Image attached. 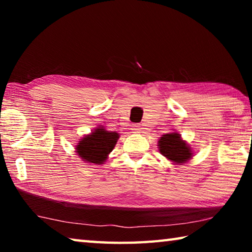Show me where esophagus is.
<instances>
[{"mask_svg":"<svg viewBox=\"0 0 252 252\" xmlns=\"http://www.w3.org/2000/svg\"><path fill=\"white\" fill-rule=\"evenodd\" d=\"M133 132L134 133H142L143 132L142 126H133Z\"/></svg>","mask_w":252,"mask_h":252,"instance_id":"obj_1","label":"esophagus"}]
</instances>
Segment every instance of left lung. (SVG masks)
<instances>
[{
  "label": "left lung",
  "instance_id": "obj_1",
  "mask_svg": "<svg viewBox=\"0 0 252 252\" xmlns=\"http://www.w3.org/2000/svg\"><path fill=\"white\" fill-rule=\"evenodd\" d=\"M159 150L162 156L177 163H182L189 160L192 156L191 148L182 141L180 134L167 133L159 140Z\"/></svg>",
  "mask_w": 252,
  "mask_h": 252
}]
</instances>
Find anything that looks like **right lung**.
Here are the masks:
<instances>
[{
    "instance_id": "obj_1",
    "label": "right lung",
    "mask_w": 252,
    "mask_h": 252,
    "mask_svg": "<svg viewBox=\"0 0 252 252\" xmlns=\"http://www.w3.org/2000/svg\"><path fill=\"white\" fill-rule=\"evenodd\" d=\"M119 139L116 132H109L104 129H96L94 132L79 141L76 152L84 161L90 163L102 164L109 153L113 150Z\"/></svg>"
}]
</instances>
